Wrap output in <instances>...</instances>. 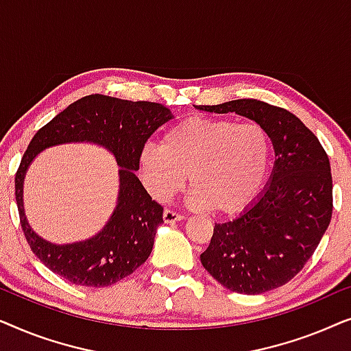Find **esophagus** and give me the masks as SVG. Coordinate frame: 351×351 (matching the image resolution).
I'll return each instance as SVG.
<instances>
[{
    "label": "esophagus",
    "instance_id": "34e87169",
    "mask_svg": "<svg viewBox=\"0 0 351 351\" xmlns=\"http://www.w3.org/2000/svg\"><path fill=\"white\" fill-rule=\"evenodd\" d=\"M162 219H165L166 223H174V222H180V220H184V215L176 213V210L172 209H166L165 213H162Z\"/></svg>",
    "mask_w": 351,
    "mask_h": 351
}]
</instances>
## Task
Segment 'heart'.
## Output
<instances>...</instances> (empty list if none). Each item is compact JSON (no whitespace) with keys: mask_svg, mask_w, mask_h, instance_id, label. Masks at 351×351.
Listing matches in <instances>:
<instances>
[{"mask_svg":"<svg viewBox=\"0 0 351 351\" xmlns=\"http://www.w3.org/2000/svg\"><path fill=\"white\" fill-rule=\"evenodd\" d=\"M271 138L261 123L195 114L148 143L138 158L142 179L158 201L171 199L190 180V203L232 215L247 209L265 185Z\"/></svg>","mask_w":351,"mask_h":351,"instance_id":"b5f03b06","label":"heart"}]
</instances>
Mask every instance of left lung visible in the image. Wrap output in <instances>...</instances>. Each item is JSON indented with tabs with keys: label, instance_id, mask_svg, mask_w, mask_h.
Returning a JSON list of instances; mask_svg holds the SVG:
<instances>
[{
	"label": "left lung",
	"instance_id": "1",
	"mask_svg": "<svg viewBox=\"0 0 351 351\" xmlns=\"http://www.w3.org/2000/svg\"><path fill=\"white\" fill-rule=\"evenodd\" d=\"M261 123L275 148L271 182L232 222L215 223L201 263L239 294H263L289 282L313 256L332 217V176L318 137L286 108L256 99L199 105Z\"/></svg>",
	"mask_w": 351,
	"mask_h": 351
}]
</instances>
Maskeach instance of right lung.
Returning <instances> with one entry per match:
<instances>
[{
  "label": "right lung",
  "instance_id": "right-lung-1",
  "mask_svg": "<svg viewBox=\"0 0 351 351\" xmlns=\"http://www.w3.org/2000/svg\"><path fill=\"white\" fill-rule=\"evenodd\" d=\"M171 118V110L161 104L93 94L69 105L35 134L16 172V201L28 246L51 271L71 285L104 287L129 276L147 261L156 227L162 222V206L152 199L134 171H138V158L148 138ZM84 140L104 145L122 166L119 206L94 239L57 247L41 240L26 223L21 204L23 177L43 147Z\"/></svg>",
  "mask_w": 351,
  "mask_h": 351
}]
</instances>
